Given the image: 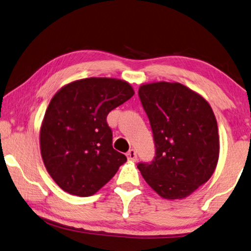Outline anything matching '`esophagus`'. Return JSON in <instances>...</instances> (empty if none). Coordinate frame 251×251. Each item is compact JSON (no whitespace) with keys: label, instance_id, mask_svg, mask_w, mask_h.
Instances as JSON below:
<instances>
[{"label":"esophagus","instance_id":"1","mask_svg":"<svg viewBox=\"0 0 251 251\" xmlns=\"http://www.w3.org/2000/svg\"><path fill=\"white\" fill-rule=\"evenodd\" d=\"M126 155H127V158H128L129 161H136L137 160V153L134 149L129 150Z\"/></svg>","mask_w":251,"mask_h":251}]
</instances>
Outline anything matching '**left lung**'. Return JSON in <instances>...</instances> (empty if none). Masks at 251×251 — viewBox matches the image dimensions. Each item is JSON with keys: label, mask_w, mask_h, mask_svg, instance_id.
Masks as SVG:
<instances>
[{"label": "left lung", "mask_w": 251, "mask_h": 251, "mask_svg": "<svg viewBox=\"0 0 251 251\" xmlns=\"http://www.w3.org/2000/svg\"><path fill=\"white\" fill-rule=\"evenodd\" d=\"M153 132L155 156L138 163L158 196L183 199L203 184L219 158L217 119L205 99L178 82H153L138 89Z\"/></svg>", "instance_id": "obj_1"}]
</instances>
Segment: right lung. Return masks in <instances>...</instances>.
Instances as JSON below:
<instances>
[{
    "instance_id": "obj_1",
    "label": "right lung",
    "mask_w": 251,
    "mask_h": 251,
    "mask_svg": "<svg viewBox=\"0 0 251 251\" xmlns=\"http://www.w3.org/2000/svg\"><path fill=\"white\" fill-rule=\"evenodd\" d=\"M133 95L124 80L86 78L62 87L51 99L40 129V149L48 173L63 191L93 196L127 161L113 149L107 115Z\"/></svg>"
}]
</instances>
